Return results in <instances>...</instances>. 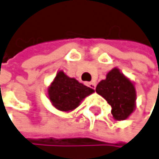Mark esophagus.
I'll use <instances>...</instances> for the list:
<instances>
[{"label":"esophagus","mask_w":159,"mask_h":159,"mask_svg":"<svg viewBox=\"0 0 159 159\" xmlns=\"http://www.w3.org/2000/svg\"><path fill=\"white\" fill-rule=\"evenodd\" d=\"M88 85H89V88H91V89H95V87H96V84H95V82H89V83H88Z\"/></svg>","instance_id":"34e87169"}]
</instances>
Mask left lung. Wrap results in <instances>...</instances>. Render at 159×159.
<instances>
[{
    "label": "left lung",
    "mask_w": 159,
    "mask_h": 159,
    "mask_svg": "<svg viewBox=\"0 0 159 159\" xmlns=\"http://www.w3.org/2000/svg\"><path fill=\"white\" fill-rule=\"evenodd\" d=\"M95 90L111 105L115 120H125L134 112L136 100L134 85L117 68L108 72L106 79L98 83Z\"/></svg>",
    "instance_id": "obj_1"
}]
</instances>
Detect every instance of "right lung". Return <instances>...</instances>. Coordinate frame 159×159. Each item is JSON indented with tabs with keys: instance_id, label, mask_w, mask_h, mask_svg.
<instances>
[{
	"instance_id": "right-lung-1",
	"label": "right lung",
	"mask_w": 159,
	"mask_h": 159,
	"mask_svg": "<svg viewBox=\"0 0 159 159\" xmlns=\"http://www.w3.org/2000/svg\"><path fill=\"white\" fill-rule=\"evenodd\" d=\"M93 91V89L79 83L75 78H70L60 70L50 84L48 94L51 104L57 110L68 112L76 109L81 101Z\"/></svg>"
}]
</instances>
